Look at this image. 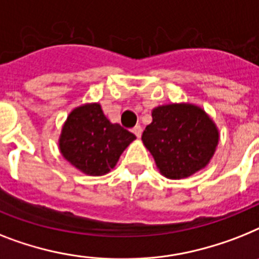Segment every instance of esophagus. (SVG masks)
Instances as JSON below:
<instances>
[{"instance_id": "34e87169", "label": "esophagus", "mask_w": 259, "mask_h": 259, "mask_svg": "<svg viewBox=\"0 0 259 259\" xmlns=\"http://www.w3.org/2000/svg\"><path fill=\"white\" fill-rule=\"evenodd\" d=\"M132 132H134L135 135H136V138H140V136H142V132H143V130H142V127H140V125H136V127H134L132 128Z\"/></svg>"}]
</instances>
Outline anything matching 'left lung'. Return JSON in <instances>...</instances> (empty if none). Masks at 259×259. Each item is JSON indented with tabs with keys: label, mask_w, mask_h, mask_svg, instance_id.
<instances>
[{
	"label": "left lung",
	"mask_w": 259,
	"mask_h": 259,
	"mask_svg": "<svg viewBox=\"0 0 259 259\" xmlns=\"http://www.w3.org/2000/svg\"><path fill=\"white\" fill-rule=\"evenodd\" d=\"M219 130L202 108L188 103L159 106L142 140L166 179L180 180L208 165L219 144Z\"/></svg>",
	"instance_id": "left-lung-1"
}]
</instances>
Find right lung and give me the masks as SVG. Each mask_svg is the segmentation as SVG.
<instances>
[{
    "mask_svg": "<svg viewBox=\"0 0 259 259\" xmlns=\"http://www.w3.org/2000/svg\"><path fill=\"white\" fill-rule=\"evenodd\" d=\"M136 136L111 123L99 103L83 104L70 112L59 136L62 156L80 172L102 176L110 172Z\"/></svg>",
    "mask_w": 259,
    "mask_h": 259,
    "instance_id": "right-lung-1",
    "label": "right lung"
}]
</instances>
